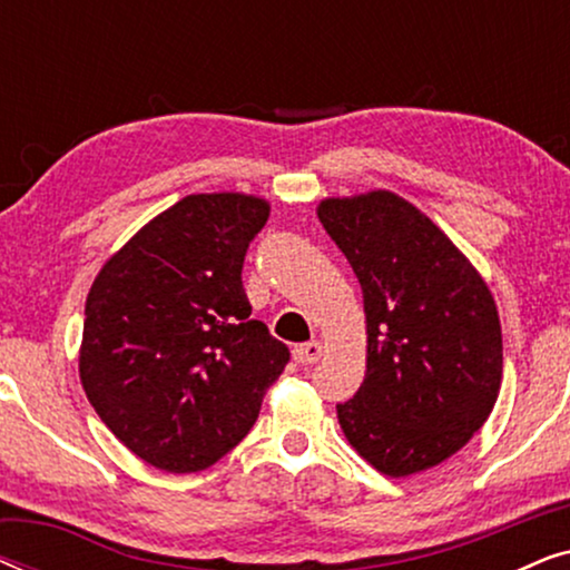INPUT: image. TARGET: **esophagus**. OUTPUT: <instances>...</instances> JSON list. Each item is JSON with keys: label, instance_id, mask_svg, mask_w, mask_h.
I'll use <instances>...</instances> for the list:
<instances>
[{"label": "esophagus", "instance_id": "esophagus-1", "mask_svg": "<svg viewBox=\"0 0 570 570\" xmlns=\"http://www.w3.org/2000/svg\"><path fill=\"white\" fill-rule=\"evenodd\" d=\"M322 353H324V347H322V342H306V345H298L293 350V357H295V363H301V365H314L318 357H322Z\"/></svg>", "mask_w": 570, "mask_h": 570}]
</instances>
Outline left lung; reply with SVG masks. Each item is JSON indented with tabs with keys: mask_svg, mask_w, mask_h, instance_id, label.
Masks as SVG:
<instances>
[{
	"mask_svg": "<svg viewBox=\"0 0 570 570\" xmlns=\"http://www.w3.org/2000/svg\"><path fill=\"white\" fill-rule=\"evenodd\" d=\"M318 220L363 287L368 365L337 404L347 441L389 478L456 454L498 400L503 340L478 269L392 191L324 199Z\"/></svg>",
	"mask_w": 570,
	"mask_h": 570,
	"instance_id": "obj_1",
	"label": "left lung"
}]
</instances>
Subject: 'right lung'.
<instances>
[{"instance_id": "right-lung-1", "label": "right lung", "mask_w": 570, "mask_h": 570, "mask_svg": "<svg viewBox=\"0 0 570 570\" xmlns=\"http://www.w3.org/2000/svg\"><path fill=\"white\" fill-rule=\"evenodd\" d=\"M269 205L189 194L106 262L85 303L80 379L116 439L158 470H207L244 441L291 350L252 316L240 269Z\"/></svg>"}]
</instances>
